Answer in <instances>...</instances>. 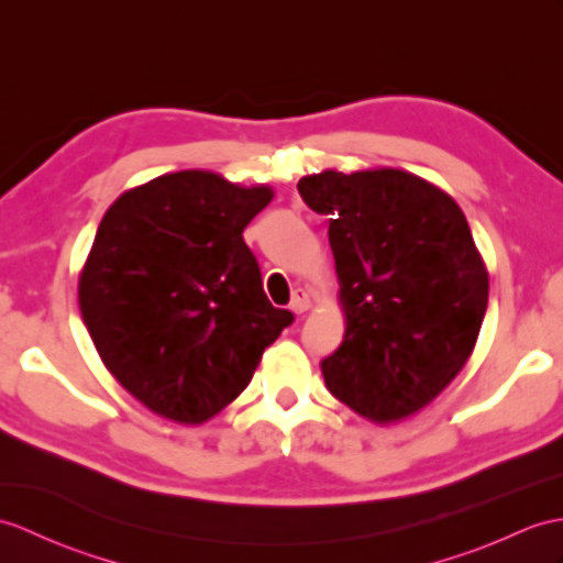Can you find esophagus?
I'll list each match as a JSON object with an SVG mask.
<instances>
[{"label":"esophagus","instance_id":"obj_1","mask_svg":"<svg viewBox=\"0 0 563 563\" xmlns=\"http://www.w3.org/2000/svg\"><path fill=\"white\" fill-rule=\"evenodd\" d=\"M309 307H311V295H309V290H305V287H299V290H295V295H292L290 309L295 313H305Z\"/></svg>","mask_w":563,"mask_h":563}]
</instances>
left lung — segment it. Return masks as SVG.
I'll list each match as a JSON object with an SVG mask.
<instances>
[{"label": "left lung", "mask_w": 563, "mask_h": 563, "mask_svg": "<svg viewBox=\"0 0 563 563\" xmlns=\"http://www.w3.org/2000/svg\"><path fill=\"white\" fill-rule=\"evenodd\" d=\"M329 216L345 335L321 362L331 394L376 424L422 410L465 367L489 299L467 220L405 169H323L297 181Z\"/></svg>", "instance_id": "8db88e82"}]
</instances>
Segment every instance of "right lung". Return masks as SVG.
Returning a JSON list of instances; mask_svg holds the SVG:
<instances>
[{"instance_id":"add662e5","label":"right lung","mask_w":563,"mask_h":563,"mask_svg":"<svg viewBox=\"0 0 563 563\" xmlns=\"http://www.w3.org/2000/svg\"><path fill=\"white\" fill-rule=\"evenodd\" d=\"M271 199L266 185L181 169L124 191L100 220L78 307L104 367L165 420H211L295 321L268 302L242 238Z\"/></svg>"}]
</instances>
